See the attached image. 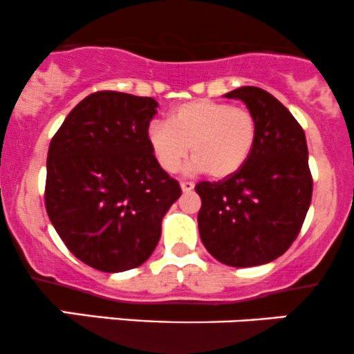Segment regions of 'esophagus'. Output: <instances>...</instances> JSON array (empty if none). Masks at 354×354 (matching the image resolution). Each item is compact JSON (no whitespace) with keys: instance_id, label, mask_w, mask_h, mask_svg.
I'll use <instances>...</instances> for the list:
<instances>
[{"instance_id":"34e87169","label":"esophagus","mask_w":354,"mask_h":354,"mask_svg":"<svg viewBox=\"0 0 354 354\" xmlns=\"http://www.w3.org/2000/svg\"><path fill=\"white\" fill-rule=\"evenodd\" d=\"M180 189H182V192H185V194H187V192H191L192 191V189H194V184H192V182H180Z\"/></svg>"}]
</instances>
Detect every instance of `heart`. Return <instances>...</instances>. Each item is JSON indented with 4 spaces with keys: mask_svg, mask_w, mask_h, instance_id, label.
I'll list each match as a JSON object with an SVG mask.
<instances>
[{
    "mask_svg": "<svg viewBox=\"0 0 354 354\" xmlns=\"http://www.w3.org/2000/svg\"><path fill=\"white\" fill-rule=\"evenodd\" d=\"M147 142L165 172H176L191 150V172L226 178L252 155L257 120L250 109L203 97L174 108L169 123H150Z\"/></svg>",
    "mask_w": 354,
    "mask_h": 354,
    "instance_id": "1",
    "label": "heart"
}]
</instances>
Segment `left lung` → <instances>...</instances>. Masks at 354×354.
Listing matches in <instances>:
<instances>
[{"mask_svg":"<svg viewBox=\"0 0 354 354\" xmlns=\"http://www.w3.org/2000/svg\"><path fill=\"white\" fill-rule=\"evenodd\" d=\"M224 96L253 113L257 142L236 174L196 185L199 234L221 263L257 267L287 252L302 227L313 197L309 151L302 127L267 91L245 86Z\"/></svg>","mask_w":354,"mask_h":354,"instance_id":"obj_1","label":"left lung"}]
</instances>
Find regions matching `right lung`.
<instances>
[{
  "mask_svg": "<svg viewBox=\"0 0 354 354\" xmlns=\"http://www.w3.org/2000/svg\"><path fill=\"white\" fill-rule=\"evenodd\" d=\"M153 97L100 91L64 120L48 147L45 207L74 257L101 272L140 267L180 185L147 142Z\"/></svg>",
  "mask_w": 354,
  "mask_h": 354,
  "instance_id": "obj_1",
  "label": "right lung"
}]
</instances>
